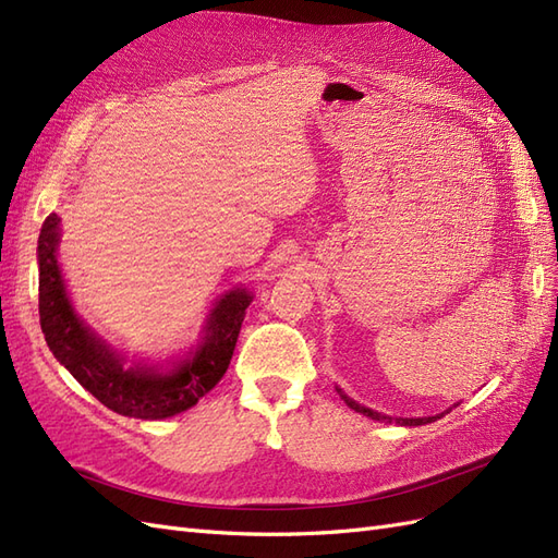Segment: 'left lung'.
<instances>
[{
    "mask_svg": "<svg viewBox=\"0 0 558 558\" xmlns=\"http://www.w3.org/2000/svg\"><path fill=\"white\" fill-rule=\"evenodd\" d=\"M335 388H337V386H335ZM337 393H340V398L349 404L351 410H356V412H361V414H365V416H369V418H375V421H386V424H391V421H396L398 426H424V424H433V421H437V418L442 416V414H437V416H421V418H391V416L379 414V412L369 410V408H363V404H359L356 400L349 398V396L342 391V388H337Z\"/></svg>",
    "mask_w": 558,
    "mask_h": 558,
    "instance_id": "obj_1",
    "label": "left lung"
}]
</instances>
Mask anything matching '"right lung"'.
<instances>
[{
  "mask_svg": "<svg viewBox=\"0 0 558 558\" xmlns=\"http://www.w3.org/2000/svg\"><path fill=\"white\" fill-rule=\"evenodd\" d=\"M60 218L50 214L39 234V320L48 349L105 408L134 418H167L191 410L221 381L238 344L251 293L234 289L216 302L199 344L172 365L123 367V361L74 312L58 265Z\"/></svg>",
  "mask_w": 558,
  "mask_h": 558,
  "instance_id": "add662e5",
  "label": "right lung"
}]
</instances>
